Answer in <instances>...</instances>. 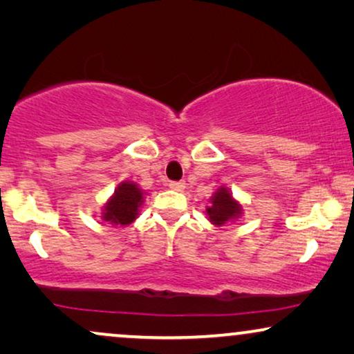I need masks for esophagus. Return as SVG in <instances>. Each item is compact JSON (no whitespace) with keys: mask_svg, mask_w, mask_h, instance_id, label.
Listing matches in <instances>:
<instances>
[{"mask_svg":"<svg viewBox=\"0 0 354 354\" xmlns=\"http://www.w3.org/2000/svg\"><path fill=\"white\" fill-rule=\"evenodd\" d=\"M169 188H171V190H176V192H183V190H185V182H183V180L171 182V183H169Z\"/></svg>","mask_w":354,"mask_h":354,"instance_id":"esophagus-1","label":"esophagus"}]
</instances>
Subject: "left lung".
<instances>
[{"instance_id":"left-lung-1","label":"left lung","mask_w":354,"mask_h":354,"mask_svg":"<svg viewBox=\"0 0 354 354\" xmlns=\"http://www.w3.org/2000/svg\"><path fill=\"white\" fill-rule=\"evenodd\" d=\"M209 221L214 225H222L225 222L234 221L241 214V206L236 203L229 190L221 187L211 198V206L206 207Z\"/></svg>"}]
</instances>
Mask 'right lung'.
I'll list each match as a JSON object with an SVG mask.
<instances>
[{
  "label": "right lung",
  "mask_w": 354,
  "mask_h": 354,
  "mask_svg": "<svg viewBox=\"0 0 354 354\" xmlns=\"http://www.w3.org/2000/svg\"><path fill=\"white\" fill-rule=\"evenodd\" d=\"M143 203V193L132 182H122L106 203L103 219L115 225H129L137 219L138 207Z\"/></svg>",
  "instance_id": "right-lung-1"
}]
</instances>
